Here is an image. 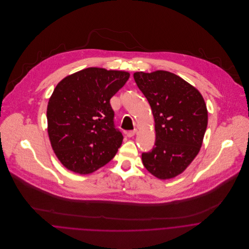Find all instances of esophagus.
Masks as SVG:
<instances>
[{
    "mask_svg": "<svg viewBox=\"0 0 249 249\" xmlns=\"http://www.w3.org/2000/svg\"><path fill=\"white\" fill-rule=\"evenodd\" d=\"M136 132H137V129L130 130V131L126 132V135H127V137H128V138H131V137H133V136L136 134Z\"/></svg>",
    "mask_w": 249,
    "mask_h": 249,
    "instance_id": "34e87169",
    "label": "esophagus"
}]
</instances>
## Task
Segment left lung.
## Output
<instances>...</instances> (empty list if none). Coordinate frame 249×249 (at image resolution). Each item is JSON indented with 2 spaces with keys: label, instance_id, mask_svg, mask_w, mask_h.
<instances>
[{
  "label": "left lung",
  "instance_id": "8db88e82",
  "mask_svg": "<svg viewBox=\"0 0 249 249\" xmlns=\"http://www.w3.org/2000/svg\"><path fill=\"white\" fill-rule=\"evenodd\" d=\"M133 77L151 107L155 123V143L151 151L142 153V164L155 178H176L202 145L208 124L203 97L171 71H136Z\"/></svg>",
  "mask_w": 249,
  "mask_h": 249
}]
</instances>
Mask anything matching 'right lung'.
I'll return each mask as SVG.
<instances>
[{
  "instance_id": "1",
  "label": "right lung",
  "mask_w": 249,
  "mask_h": 249,
  "mask_svg": "<svg viewBox=\"0 0 249 249\" xmlns=\"http://www.w3.org/2000/svg\"><path fill=\"white\" fill-rule=\"evenodd\" d=\"M129 75L91 67L66 76L54 88L47 107L48 134L68 170L92 174L116 155L124 137L115 128L110 99Z\"/></svg>"
}]
</instances>
